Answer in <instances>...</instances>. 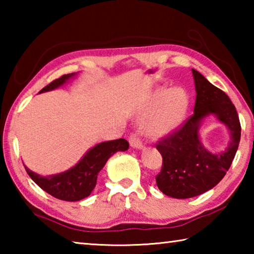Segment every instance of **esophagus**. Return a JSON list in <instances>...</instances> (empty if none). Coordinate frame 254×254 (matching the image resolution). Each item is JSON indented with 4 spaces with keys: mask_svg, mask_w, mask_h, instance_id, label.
Segmentation results:
<instances>
[{
    "mask_svg": "<svg viewBox=\"0 0 254 254\" xmlns=\"http://www.w3.org/2000/svg\"><path fill=\"white\" fill-rule=\"evenodd\" d=\"M128 142H130V145L132 148L137 149V150H141L143 149V144L141 142L140 139L135 135H131L130 139H128Z\"/></svg>",
    "mask_w": 254,
    "mask_h": 254,
    "instance_id": "esophagus-1",
    "label": "esophagus"
}]
</instances>
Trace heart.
Segmentation results:
<instances>
[{
    "instance_id": "b5f03b06",
    "label": "heart",
    "mask_w": 254,
    "mask_h": 254,
    "mask_svg": "<svg viewBox=\"0 0 254 254\" xmlns=\"http://www.w3.org/2000/svg\"><path fill=\"white\" fill-rule=\"evenodd\" d=\"M188 96L180 87L160 86L144 98L140 110L145 134L153 139L170 135L182 124L188 109Z\"/></svg>"
}]
</instances>
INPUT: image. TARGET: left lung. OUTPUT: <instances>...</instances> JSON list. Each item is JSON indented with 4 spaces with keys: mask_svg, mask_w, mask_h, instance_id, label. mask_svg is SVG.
I'll return each instance as SVG.
<instances>
[{
    "mask_svg": "<svg viewBox=\"0 0 254 254\" xmlns=\"http://www.w3.org/2000/svg\"><path fill=\"white\" fill-rule=\"evenodd\" d=\"M196 102L194 114L174 134L159 141L162 168L157 186L163 194L185 199L204 194L216 186L231 167L241 139L238 112L229 96L195 69ZM210 115L228 127L230 141L220 153L206 149L200 139V127Z\"/></svg>",
    "mask_w": 254,
    "mask_h": 254,
    "instance_id": "8db88e82",
    "label": "left lung"
}]
</instances>
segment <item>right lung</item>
<instances>
[{"mask_svg":"<svg viewBox=\"0 0 254 254\" xmlns=\"http://www.w3.org/2000/svg\"><path fill=\"white\" fill-rule=\"evenodd\" d=\"M77 74L78 72L64 75L47 85L39 93L50 92L59 88L68 80L74 78ZM127 149L128 142L124 139L97 143L89 149L74 167L56 175L41 176L33 173L25 165L24 168L30 178L51 196L66 201H78L91 195L93 189L96 186L98 173L105 166L106 161L115 152L127 151Z\"/></svg>","mask_w":254,"mask_h":254,"instance_id":"right-lung-1","label":"right lung"}]
</instances>
